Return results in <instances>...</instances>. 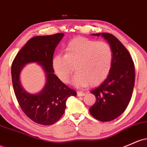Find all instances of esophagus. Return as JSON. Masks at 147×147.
<instances>
[{
  "instance_id": "34e87169",
  "label": "esophagus",
  "mask_w": 147,
  "mask_h": 147,
  "mask_svg": "<svg viewBox=\"0 0 147 147\" xmlns=\"http://www.w3.org/2000/svg\"><path fill=\"white\" fill-rule=\"evenodd\" d=\"M84 95H85L84 92H82V91L77 92V96H84Z\"/></svg>"
}]
</instances>
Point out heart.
Instances as JSON below:
<instances>
[{
	"label": "heart",
	"instance_id": "b5f03b06",
	"mask_svg": "<svg viewBox=\"0 0 147 147\" xmlns=\"http://www.w3.org/2000/svg\"><path fill=\"white\" fill-rule=\"evenodd\" d=\"M112 60V49L108 43L77 37L69 42L64 55L54 56L53 67L56 75L64 83L68 82L75 70L77 72L72 80L75 86H96L109 75Z\"/></svg>",
	"mask_w": 147,
	"mask_h": 147
}]
</instances>
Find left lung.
<instances>
[{
    "mask_svg": "<svg viewBox=\"0 0 147 147\" xmlns=\"http://www.w3.org/2000/svg\"><path fill=\"white\" fill-rule=\"evenodd\" d=\"M92 35L107 40L112 47L113 60L107 79L91 91L96 101L89 112L100 121H110L125 110L131 99L135 85L134 63L128 50L115 36L106 33Z\"/></svg>",
    "mask_w": 147,
    "mask_h": 147,
    "instance_id": "obj_1",
    "label": "left lung"
}]
</instances>
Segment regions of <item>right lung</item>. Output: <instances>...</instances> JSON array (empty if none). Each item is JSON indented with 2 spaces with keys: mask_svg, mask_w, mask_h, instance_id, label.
I'll return each mask as SVG.
<instances>
[{
  "mask_svg": "<svg viewBox=\"0 0 147 147\" xmlns=\"http://www.w3.org/2000/svg\"><path fill=\"white\" fill-rule=\"evenodd\" d=\"M63 36V33H61L30 38L12 64V85L19 105L29 119L41 125H51L59 121L65 112L67 98L77 94L54 74L53 55ZM31 62L41 66L46 78L45 86L37 94L27 92L20 81L23 67Z\"/></svg>",
  "mask_w": 147,
  "mask_h": 147,
  "instance_id": "right-lung-1",
  "label": "right lung"
}]
</instances>
